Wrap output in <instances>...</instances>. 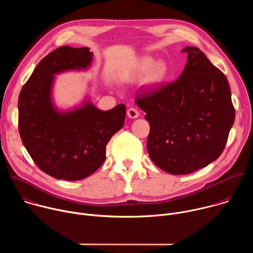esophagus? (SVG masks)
I'll use <instances>...</instances> for the list:
<instances>
[{
	"instance_id": "esophagus-1",
	"label": "esophagus",
	"mask_w": 253,
	"mask_h": 253,
	"mask_svg": "<svg viewBox=\"0 0 253 253\" xmlns=\"http://www.w3.org/2000/svg\"><path fill=\"white\" fill-rule=\"evenodd\" d=\"M127 115L129 118H132V119H135V118H138L139 117V112L138 110L136 109V108H129L128 111H127Z\"/></svg>"
}]
</instances>
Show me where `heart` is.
Returning a JSON list of instances; mask_svg holds the SVG:
<instances>
[{"label": "heart", "mask_w": 253, "mask_h": 253, "mask_svg": "<svg viewBox=\"0 0 253 253\" xmlns=\"http://www.w3.org/2000/svg\"><path fill=\"white\" fill-rule=\"evenodd\" d=\"M136 72L138 74H145L147 85H155L162 82L168 75V66L163 60H158L154 62L151 57H143L137 67Z\"/></svg>", "instance_id": "1"}]
</instances>
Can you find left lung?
I'll return each mask as SVG.
<instances>
[{
    "instance_id": "1",
    "label": "left lung",
    "mask_w": 253,
    "mask_h": 253,
    "mask_svg": "<svg viewBox=\"0 0 253 253\" xmlns=\"http://www.w3.org/2000/svg\"><path fill=\"white\" fill-rule=\"evenodd\" d=\"M187 63L179 78L139 92L137 106L146 113L151 160L173 175L192 173L217 159L234 123L228 81L196 47H186Z\"/></svg>"
}]
</instances>
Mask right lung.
<instances>
[{
	"mask_svg": "<svg viewBox=\"0 0 253 253\" xmlns=\"http://www.w3.org/2000/svg\"><path fill=\"white\" fill-rule=\"evenodd\" d=\"M93 53L87 47H60L35 68L19 95V132L28 153L43 172L76 181L93 174L105 161L106 145L124 125L126 107L102 111L90 101L60 111L52 101L56 74L86 70Z\"/></svg>",
	"mask_w": 253,
	"mask_h": 253,
	"instance_id": "add662e5",
	"label": "right lung"
}]
</instances>
